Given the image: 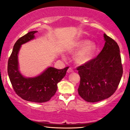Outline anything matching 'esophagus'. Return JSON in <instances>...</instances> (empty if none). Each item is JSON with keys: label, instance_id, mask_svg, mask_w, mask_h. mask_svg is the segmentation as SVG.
Returning <instances> with one entry per match:
<instances>
[{"label": "esophagus", "instance_id": "34e87169", "mask_svg": "<svg viewBox=\"0 0 130 130\" xmlns=\"http://www.w3.org/2000/svg\"><path fill=\"white\" fill-rule=\"evenodd\" d=\"M67 72H68V73H70L73 72V69L71 68H69L68 69V70H67Z\"/></svg>", "mask_w": 130, "mask_h": 130}]
</instances>
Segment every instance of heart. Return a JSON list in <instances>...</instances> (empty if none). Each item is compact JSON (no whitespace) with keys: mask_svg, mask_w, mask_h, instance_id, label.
Segmentation results:
<instances>
[{"mask_svg":"<svg viewBox=\"0 0 130 130\" xmlns=\"http://www.w3.org/2000/svg\"><path fill=\"white\" fill-rule=\"evenodd\" d=\"M96 51V46L95 43H90L88 40H82L75 44L71 49V52L76 53L75 60L79 65L86 64L92 60Z\"/></svg>","mask_w":130,"mask_h":130,"instance_id":"obj_1","label":"heart"}]
</instances>
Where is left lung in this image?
I'll use <instances>...</instances> for the list:
<instances>
[{
	"label": "left lung",
	"instance_id": "1",
	"mask_svg": "<svg viewBox=\"0 0 130 130\" xmlns=\"http://www.w3.org/2000/svg\"><path fill=\"white\" fill-rule=\"evenodd\" d=\"M104 39V46L98 56L77 68L80 77L78 93L87 102L110 97L117 90L123 74L117 43L105 34Z\"/></svg>",
	"mask_w": 130,
	"mask_h": 130
}]
</instances>
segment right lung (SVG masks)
Returning a JSON list of instances; mask_svg holds the SVG:
<instances>
[{"label": "right lung", "instance_id": "1", "mask_svg": "<svg viewBox=\"0 0 130 130\" xmlns=\"http://www.w3.org/2000/svg\"><path fill=\"white\" fill-rule=\"evenodd\" d=\"M37 32H30L16 41L8 59L7 70L13 89L18 96L28 101L44 103L55 95L57 83L65 77L69 67L59 70L50 67L40 75L32 77H26L21 73L19 70V51L22 44L35 38L34 34Z\"/></svg>", "mask_w": 130, "mask_h": 130}]
</instances>
